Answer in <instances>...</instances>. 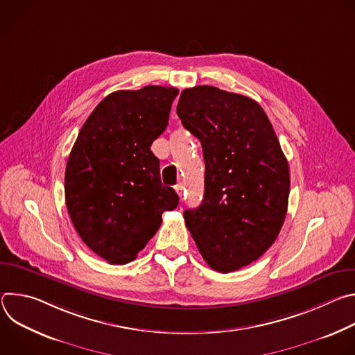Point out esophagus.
Here are the masks:
<instances>
[{
	"mask_svg": "<svg viewBox=\"0 0 355 355\" xmlns=\"http://www.w3.org/2000/svg\"><path fill=\"white\" fill-rule=\"evenodd\" d=\"M175 191H177V193L180 195V198L184 196V185H182V184H177V185H175Z\"/></svg>",
	"mask_w": 355,
	"mask_h": 355,
	"instance_id": "1",
	"label": "esophagus"
}]
</instances>
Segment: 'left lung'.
I'll use <instances>...</instances> for the list:
<instances>
[{
  "label": "left lung",
  "instance_id": "obj_1",
  "mask_svg": "<svg viewBox=\"0 0 355 355\" xmlns=\"http://www.w3.org/2000/svg\"><path fill=\"white\" fill-rule=\"evenodd\" d=\"M177 115L199 139L205 192L184 219L199 252L219 272L251 264L284 225L289 167L264 110L248 96L211 85L181 92Z\"/></svg>",
  "mask_w": 355,
  "mask_h": 355
}]
</instances>
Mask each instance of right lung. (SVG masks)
<instances>
[{"instance_id":"right-lung-1","label":"right lung","mask_w":355,"mask_h":355,"mask_svg":"<svg viewBox=\"0 0 355 355\" xmlns=\"http://www.w3.org/2000/svg\"><path fill=\"white\" fill-rule=\"evenodd\" d=\"M174 87L147 85L105 96L83 125L66 166L64 193L83 241L111 264H126L156 234L178 195L162 185L150 150L167 128Z\"/></svg>"}]
</instances>
